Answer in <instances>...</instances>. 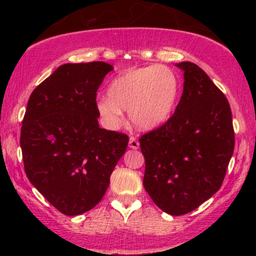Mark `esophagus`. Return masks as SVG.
I'll use <instances>...</instances> for the list:
<instances>
[{"mask_svg": "<svg viewBox=\"0 0 256 256\" xmlns=\"http://www.w3.org/2000/svg\"><path fill=\"white\" fill-rule=\"evenodd\" d=\"M128 146H130V148H132V150H138V146H140V142H138V138H134V136H131L130 141H128Z\"/></svg>", "mask_w": 256, "mask_h": 256, "instance_id": "obj_1", "label": "esophagus"}]
</instances>
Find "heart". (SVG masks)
<instances>
[{
    "mask_svg": "<svg viewBox=\"0 0 256 256\" xmlns=\"http://www.w3.org/2000/svg\"><path fill=\"white\" fill-rule=\"evenodd\" d=\"M180 82L167 66H148L130 69L109 85V96L98 100L96 109L109 128L124 120L122 110L140 128H154L168 120L176 105Z\"/></svg>",
    "mask_w": 256,
    "mask_h": 256,
    "instance_id": "b5f03b06",
    "label": "heart"
}]
</instances>
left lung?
Instances as JSON below:
<instances>
[{
	"label": "left lung",
	"mask_w": 256,
	"mask_h": 256,
	"mask_svg": "<svg viewBox=\"0 0 256 256\" xmlns=\"http://www.w3.org/2000/svg\"><path fill=\"white\" fill-rule=\"evenodd\" d=\"M177 66L184 84L174 115L140 138L144 187L171 216L194 210L220 188L236 141L226 95L197 64Z\"/></svg>",
	"instance_id": "obj_1"
}]
</instances>
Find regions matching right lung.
<instances>
[{
  "label": "right lung",
  "instance_id": "add662e5",
  "mask_svg": "<svg viewBox=\"0 0 256 256\" xmlns=\"http://www.w3.org/2000/svg\"><path fill=\"white\" fill-rule=\"evenodd\" d=\"M114 69L104 62L63 64L30 94L20 128L24 172L66 216L102 200L128 136L99 128L96 92Z\"/></svg>",
  "mask_w": 256,
  "mask_h": 256
}]
</instances>
